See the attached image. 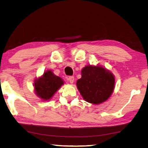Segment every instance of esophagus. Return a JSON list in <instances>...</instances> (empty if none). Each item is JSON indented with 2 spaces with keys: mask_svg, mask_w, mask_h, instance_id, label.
I'll return each instance as SVG.
<instances>
[{
  "mask_svg": "<svg viewBox=\"0 0 148 148\" xmlns=\"http://www.w3.org/2000/svg\"><path fill=\"white\" fill-rule=\"evenodd\" d=\"M68 81L71 83H73L74 81V76H70L68 77Z\"/></svg>",
  "mask_w": 148,
  "mask_h": 148,
  "instance_id": "1",
  "label": "esophagus"
}]
</instances>
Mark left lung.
<instances>
[{
  "label": "left lung",
  "instance_id": "8db88e82",
  "mask_svg": "<svg viewBox=\"0 0 148 148\" xmlns=\"http://www.w3.org/2000/svg\"><path fill=\"white\" fill-rule=\"evenodd\" d=\"M77 87L83 99L92 104L106 101L114 91L115 78L111 72L99 66L87 65L82 71Z\"/></svg>",
  "mask_w": 148,
  "mask_h": 148
}]
</instances>
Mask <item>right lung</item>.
Instances as JSON below:
<instances>
[{
	"mask_svg": "<svg viewBox=\"0 0 148 148\" xmlns=\"http://www.w3.org/2000/svg\"><path fill=\"white\" fill-rule=\"evenodd\" d=\"M62 78L56 76L51 71L44 72L43 76L35 80L34 90L37 95L43 100H49L63 85Z\"/></svg>",
	"mask_w": 148,
	"mask_h": 148,
	"instance_id": "1",
	"label": "right lung"
}]
</instances>
